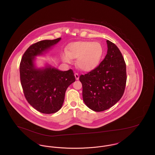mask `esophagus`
<instances>
[{
  "instance_id": "1",
  "label": "esophagus",
  "mask_w": 155,
  "mask_h": 155,
  "mask_svg": "<svg viewBox=\"0 0 155 155\" xmlns=\"http://www.w3.org/2000/svg\"><path fill=\"white\" fill-rule=\"evenodd\" d=\"M74 76H75V78H76V80H78V79H79V74H78V73H74Z\"/></svg>"
}]
</instances>
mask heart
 <instances>
[{"label": "heart", "instance_id": "heart-1", "mask_svg": "<svg viewBox=\"0 0 155 155\" xmlns=\"http://www.w3.org/2000/svg\"><path fill=\"white\" fill-rule=\"evenodd\" d=\"M103 55V48L99 42L79 41L68 45L67 53L63 55L64 61L71 62L77 58L76 66L84 71H90L98 66Z\"/></svg>", "mask_w": 155, "mask_h": 155}]
</instances>
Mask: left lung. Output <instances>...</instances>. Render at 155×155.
<instances>
[{
  "label": "left lung",
  "instance_id": "obj_1",
  "mask_svg": "<svg viewBox=\"0 0 155 155\" xmlns=\"http://www.w3.org/2000/svg\"><path fill=\"white\" fill-rule=\"evenodd\" d=\"M107 54L99 66L81 74L82 96L85 104L95 111L114 106L122 97L127 82L126 64L117 46L107 41Z\"/></svg>",
  "mask_w": 155,
  "mask_h": 155
}]
</instances>
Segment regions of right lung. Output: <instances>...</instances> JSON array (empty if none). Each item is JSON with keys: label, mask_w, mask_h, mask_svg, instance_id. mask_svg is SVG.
<instances>
[{"label": "right lung", "mask_w": 155, "mask_h": 155, "mask_svg": "<svg viewBox=\"0 0 155 155\" xmlns=\"http://www.w3.org/2000/svg\"><path fill=\"white\" fill-rule=\"evenodd\" d=\"M60 40V38L44 40L30 45L20 64V81L27 101L45 114L55 113L61 108L67 88L76 80L71 69L63 71L51 67L36 68L34 65L35 56L42 54Z\"/></svg>", "instance_id": "add662e5"}]
</instances>
